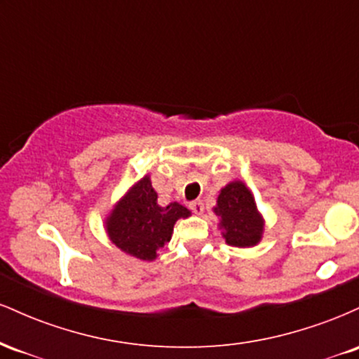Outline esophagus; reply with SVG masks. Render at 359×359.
<instances>
[{
  "label": "esophagus",
  "mask_w": 359,
  "mask_h": 359,
  "mask_svg": "<svg viewBox=\"0 0 359 359\" xmlns=\"http://www.w3.org/2000/svg\"><path fill=\"white\" fill-rule=\"evenodd\" d=\"M191 209H192L194 214H197V216H199V214L204 212V203H203V201H192Z\"/></svg>",
  "instance_id": "obj_1"
}]
</instances>
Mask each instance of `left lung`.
Segmentation results:
<instances>
[{"instance_id": "1", "label": "left lung", "mask_w": 359, "mask_h": 359, "mask_svg": "<svg viewBox=\"0 0 359 359\" xmlns=\"http://www.w3.org/2000/svg\"><path fill=\"white\" fill-rule=\"evenodd\" d=\"M214 212L221 217L222 236L231 246L257 245L263 233V221L255 205L253 196L241 182H231L217 197Z\"/></svg>"}]
</instances>
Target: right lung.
<instances>
[{
	"label": "right lung",
	"instance_id": "right-lung-1",
	"mask_svg": "<svg viewBox=\"0 0 359 359\" xmlns=\"http://www.w3.org/2000/svg\"><path fill=\"white\" fill-rule=\"evenodd\" d=\"M187 216H191V211L179 203L165 208L156 204V192L150 179L143 177L113 209L106 228L118 248L150 262L170 241L175 221Z\"/></svg>",
	"mask_w": 359,
	"mask_h": 359
}]
</instances>
